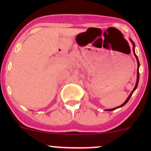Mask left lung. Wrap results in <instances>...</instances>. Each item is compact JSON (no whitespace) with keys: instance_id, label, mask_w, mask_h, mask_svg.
Listing matches in <instances>:
<instances>
[{"instance_id":"left-lung-1","label":"left lung","mask_w":151,"mask_h":151,"mask_svg":"<svg viewBox=\"0 0 151 151\" xmlns=\"http://www.w3.org/2000/svg\"><path fill=\"white\" fill-rule=\"evenodd\" d=\"M129 40H130V41H131V43H132V45H133V54H134L135 57H136V60H137V64H138V68H137V79H136V85H135L134 88H133V91H131V93H130V94H129V97H128V98H127V99H126V101H124V103H123L122 104L119 106H117V107H116V108H114V109H106V111H114V110H115V109H119V108H121V107L124 106L127 103L128 101H129V100L130 99V98H131V96H132L133 93L134 92V91H135V90L136 89L137 86H138V81H139V67H140V63H139V61H138V57L136 56V53H135V47H136V46H135V43L133 42V40H132L131 39V38H130Z\"/></svg>"}]
</instances>
